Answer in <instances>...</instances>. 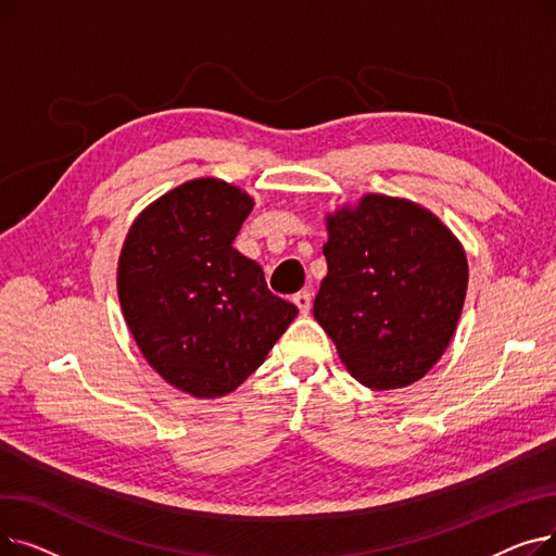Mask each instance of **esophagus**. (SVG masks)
<instances>
[{
	"label": "esophagus",
	"instance_id": "esophagus-1",
	"mask_svg": "<svg viewBox=\"0 0 556 556\" xmlns=\"http://www.w3.org/2000/svg\"><path fill=\"white\" fill-rule=\"evenodd\" d=\"M293 302L298 304V308H300L302 315H308V313H311V293H308V290H302V293H298V295L293 298Z\"/></svg>",
	"mask_w": 556,
	"mask_h": 556
}]
</instances>
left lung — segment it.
Wrapping results in <instances>:
<instances>
[{
    "mask_svg": "<svg viewBox=\"0 0 556 556\" xmlns=\"http://www.w3.org/2000/svg\"><path fill=\"white\" fill-rule=\"evenodd\" d=\"M325 220L315 319L365 388L417 383L457 329L469 286L464 245L419 202L386 193H365Z\"/></svg>",
    "mask_w": 556,
    "mask_h": 556,
    "instance_id": "obj_1",
    "label": "left lung"
}]
</instances>
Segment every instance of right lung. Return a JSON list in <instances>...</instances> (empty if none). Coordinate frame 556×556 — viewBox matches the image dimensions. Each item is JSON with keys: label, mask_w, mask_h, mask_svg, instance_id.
I'll return each mask as SVG.
<instances>
[{"label": "right lung", "mask_w": 556, "mask_h": 556, "mask_svg": "<svg viewBox=\"0 0 556 556\" xmlns=\"http://www.w3.org/2000/svg\"><path fill=\"white\" fill-rule=\"evenodd\" d=\"M252 207L225 180L182 182L141 210L119 254L116 293L141 356L195 399L237 390L298 315L231 248Z\"/></svg>", "instance_id": "right-lung-1"}]
</instances>
